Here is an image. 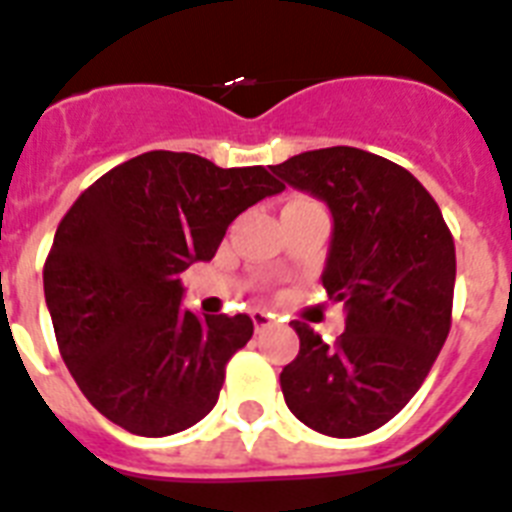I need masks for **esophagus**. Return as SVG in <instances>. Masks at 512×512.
I'll use <instances>...</instances> for the list:
<instances>
[{"label":"esophagus","mask_w":512,"mask_h":512,"mask_svg":"<svg viewBox=\"0 0 512 512\" xmlns=\"http://www.w3.org/2000/svg\"><path fill=\"white\" fill-rule=\"evenodd\" d=\"M252 321H255L257 331H265V328L276 323V315L268 313V310H252Z\"/></svg>","instance_id":"34e87169"}]
</instances>
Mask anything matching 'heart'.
<instances>
[{
  "label": "heart",
  "instance_id": "b5f03b06",
  "mask_svg": "<svg viewBox=\"0 0 512 512\" xmlns=\"http://www.w3.org/2000/svg\"><path fill=\"white\" fill-rule=\"evenodd\" d=\"M294 202H310V199H294Z\"/></svg>",
  "mask_w": 512,
  "mask_h": 512
}]
</instances>
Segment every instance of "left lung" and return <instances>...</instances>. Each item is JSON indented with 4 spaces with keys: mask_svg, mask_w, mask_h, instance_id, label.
<instances>
[{
    "mask_svg": "<svg viewBox=\"0 0 512 512\" xmlns=\"http://www.w3.org/2000/svg\"><path fill=\"white\" fill-rule=\"evenodd\" d=\"M270 170L331 207L323 289L347 307V331L334 344L292 323L299 355L281 371L284 400L318 434H371L421 389L450 334V228L410 170L365 149H315Z\"/></svg>",
    "mask_w": 512,
    "mask_h": 512,
    "instance_id": "1",
    "label": "left lung"
}]
</instances>
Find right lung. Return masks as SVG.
Wrapping results in <instances>:
<instances>
[{"label": "right lung", "instance_id": "add662e5", "mask_svg": "<svg viewBox=\"0 0 512 512\" xmlns=\"http://www.w3.org/2000/svg\"><path fill=\"white\" fill-rule=\"evenodd\" d=\"M284 189L263 165L144 152L73 202L44 263L60 355L83 397L139 436H168L218 402L252 318L181 307V273L213 260L239 213Z\"/></svg>", "mask_w": 512, "mask_h": 512}]
</instances>
